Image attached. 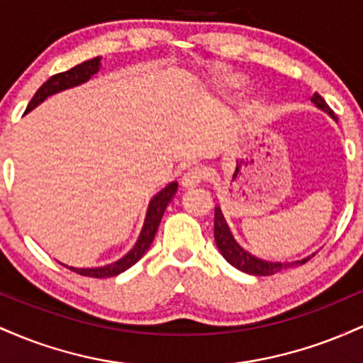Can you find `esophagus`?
<instances>
[{
  "instance_id": "esophagus-1",
  "label": "esophagus",
  "mask_w": 363,
  "mask_h": 363,
  "mask_svg": "<svg viewBox=\"0 0 363 363\" xmlns=\"http://www.w3.org/2000/svg\"><path fill=\"white\" fill-rule=\"evenodd\" d=\"M208 177V169L203 165H194V167L187 169L182 176V186L184 187H194L199 182H203Z\"/></svg>"
}]
</instances>
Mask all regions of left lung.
<instances>
[{"label":"left lung","mask_w":363,"mask_h":363,"mask_svg":"<svg viewBox=\"0 0 363 363\" xmlns=\"http://www.w3.org/2000/svg\"><path fill=\"white\" fill-rule=\"evenodd\" d=\"M312 102H314L319 109L326 111L333 119H336L335 112L331 111V107L328 106L326 101H324L319 94H314ZM215 242H216V247H218L220 252H222V256L230 262L232 266H235L237 269H240V272L244 273L256 274V277H269V274L281 272V269L291 268V266L306 264V262L311 259V257H306V259L295 261V262H269V261L257 259V257H254L252 254L244 251V249L235 242V239L230 234V228H228L227 222H225L220 206H215ZM312 256H314V254H312Z\"/></svg>","instance_id":"obj_1"}]
</instances>
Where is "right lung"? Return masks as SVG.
<instances>
[{
    "label": "right lung",
    "instance_id": "right-lung-1",
    "mask_svg": "<svg viewBox=\"0 0 363 363\" xmlns=\"http://www.w3.org/2000/svg\"><path fill=\"white\" fill-rule=\"evenodd\" d=\"M99 66H101V60H99V57H94V60L83 61L80 65L73 66V68L68 69V72L52 74V77L35 91V95L32 97V101L28 102L27 111L25 112H30L34 107L39 106L40 102H44L49 95L56 94V91H61L65 89H69V86L80 85V83L86 82L91 74L99 72ZM176 191H177V182H170L165 189H162L160 193L150 201L147 220H145L143 230H141L138 242H136L135 247H133L131 251L123 257V259L112 262V264L102 266V268H72V266H66V268L72 269L73 273L82 274V277H91V278H109L126 272L128 268H131L135 262H138L141 257H143V254L148 251L150 244L153 242V237L157 234L158 223H160L162 216H164L165 208H167L170 201H172Z\"/></svg>",
    "mask_w": 363,
    "mask_h": 363
}]
</instances>
